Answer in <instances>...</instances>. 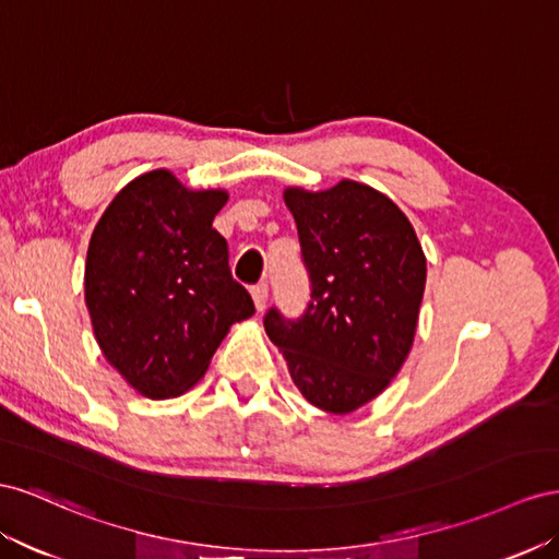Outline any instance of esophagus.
I'll return each mask as SVG.
<instances>
[{
  "label": "esophagus",
  "instance_id": "34e87169",
  "mask_svg": "<svg viewBox=\"0 0 559 559\" xmlns=\"http://www.w3.org/2000/svg\"><path fill=\"white\" fill-rule=\"evenodd\" d=\"M250 293H252L254 307H258V311L262 313V311L266 309V299H269V288H266V283H258Z\"/></svg>",
  "mask_w": 559,
  "mask_h": 559
}]
</instances>
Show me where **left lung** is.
<instances>
[{
	"instance_id": "left-lung-1",
	"label": "left lung",
	"mask_w": 559,
	"mask_h": 559,
	"mask_svg": "<svg viewBox=\"0 0 559 559\" xmlns=\"http://www.w3.org/2000/svg\"><path fill=\"white\" fill-rule=\"evenodd\" d=\"M301 243L311 301L288 321L264 316L299 393L348 414L384 391L414 344L426 254L407 215L381 191L342 180L323 191H283Z\"/></svg>"
}]
</instances>
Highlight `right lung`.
<instances>
[{
    "label": "right lung",
    "mask_w": 559,
    "mask_h": 559,
    "mask_svg": "<svg viewBox=\"0 0 559 559\" xmlns=\"http://www.w3.org/2000/svg\"><path fill=\"white\" fill-rule=\"evenodd\" d=\"M227 199L158 168L126 185L93 229L84 295L95 342L152 401L194 386L229 328L254 313L213 229Z\"/></svg>",
    "instance_id": "obj_1"
}]
</instances>
